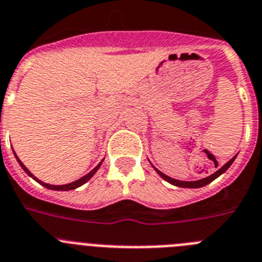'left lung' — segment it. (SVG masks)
<instances>
[{
	"label": "left lung",
	"mask_w": 262,
	"mask_h": 262,
	"mask_svg": "<svg viewBox=\"0 0 262 262\" xmlns=\"http://www.w3.org/2000/svg\"><path fill=\"white\" fill-rule=\"evenodd\" d=\"M236 156H234V157H232L231 160L227 161V162L224 165V166L221 167V169H218L215 172H213L212 175H209V177H205V178H203V179H199V181H178V179L170 178V177L165 175L164 172H161L160 170L156 169V167L153 166V165H152V166H153V169H155L156 171H157V174L160 175L161 178L165 179V181H166V182H169V183L172 184V186L182 187V188H200V187H204V186H206V184H209L210 182H213V181H214V179H217L218 177H220V175L224 174V172L226 171V170L229 169L230 166H231L232 162H234L235 158H236Z\"/></svg>",
	"instance_id": "8db88e82"
}]
</instances>
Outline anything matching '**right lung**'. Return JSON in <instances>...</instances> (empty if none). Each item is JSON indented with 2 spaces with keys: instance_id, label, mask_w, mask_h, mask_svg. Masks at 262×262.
Returning a JSON list of instances; mask_svg holds the SVG:
<instances>
[{
  "instance_id": "obj_1",
  "label": "right lung",
  "mask_w": 262,
  "mask_h": 262,
  "mask_svg": "<svg viewBox=\"0 0 262 262\" xmlns=\"http://www.w3.org/2000/svg\"><path fill=\"white\" fill-rule=\"evenodd\" d=\"M13 152H14V150H13ZM14 155H15V152H14ZM15 158H16V161H18V164L20 165L21 169L25 170V171L27 172L28 175H30L31 178L35 179V181L37 182V183H40V184H41V186H44L45 188H48V189H53V191H71V189H75V188H78V187L83 186L84 183H87V182L90 181L91 178H92L93 175L96 174V171H97V170L100 169V166H101V164H102V161H104V158H102L101 162H100V164H98L97 166L95 167V169L91 170V171L88 172V174H85V175H84V177H81V178H80V179H78V181L71 182V183H67V184H61V186H54V184H48V183H45V182H42V181H40V179L36 178L35 175H33L32 172H31L30 170H28L27 167H26L25 165H23V162H21V161L19 160L18 156H16V155H15Z\"/></svg>"
}]
</instances>
